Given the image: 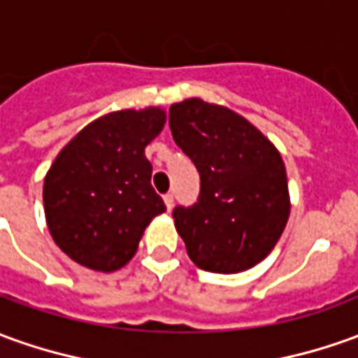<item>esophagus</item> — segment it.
I'll use <instances>...</instances> for the list:
<instances>
[{
  "mask_svg": "<svg viewBox=\"0 0 358 358\" xmlns=\"http://www.w3.org/2000/svg\"><path fill=\"white\" fill-rule=\"evenodd\" d=\"M164 203L165 206H167V210H171V208H173V194L171 193L164 194Z\"/></svg>",
  "mask_w": 358,
  "mask_h": 358,
  "instance_id": "esophagus-1",
  "label": "esophagus"
}]
</instances>
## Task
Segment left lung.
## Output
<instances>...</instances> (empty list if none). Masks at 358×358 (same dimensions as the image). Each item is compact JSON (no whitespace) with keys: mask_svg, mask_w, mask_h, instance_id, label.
Wrapping results in <instances>:
<instances>
[{"mask_svg":"<svg viewBox=\"0 0 358 358\" xmlns=\"http://www.w3.org/2000/svg\"><path fill=\"white\" fill-rule=\"evenodd\" d=\"M169 128L201 175L199 201L173 208L191 261L224 275L257 265L277 245L290 214L278 150L231 108L196 97L171 105Z\"/></svg>","mask_w":358,"mask_h":358,"instance_id":"1","label":"left lung"}]
</instances>
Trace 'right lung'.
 Here are the masks:
<instances>
[{
	"label": "right lung",
	"mask_w": 358,
	"mask_h": 358,
	"mask_svg": "<svg viewBox=\"0 0 358 358\" xmlns=\"http://www.w3.org/2000/svg\"><path fill=\"white\" fill-rule=\"evenodd\" d=\"M164 124L159 107L108 113L56 155L44 177V214L52 240L76 263L103 273L124 267L165 212L144 154Z\"/></svg>",
	"instance_id": "obj_1"
}]
</instances>
